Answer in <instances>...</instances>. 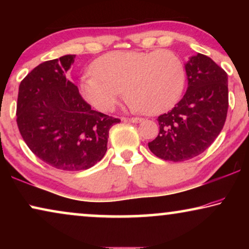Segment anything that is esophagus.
Segmentation results:
<instances>
[{
  "label": "esophagus",
  "instance_id": "obj_1",
  "mask_svg": "<svg viewBox=\"0 0 249 249\" xmlns=\"http://www.w3.org/2000/svg\"><path fill=\"white\" fill-rule=\"evenodd\" d=\"M125 121L132 122V124H139V122L142 121V118H128V119H125Z\"/></svg>",
  "mask_w": 249,
  "mask_h": 249
}]
</instances>
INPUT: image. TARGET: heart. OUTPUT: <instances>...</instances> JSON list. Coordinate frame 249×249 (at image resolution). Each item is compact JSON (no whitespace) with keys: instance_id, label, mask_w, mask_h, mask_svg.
Here are the masks:
<instances>
[{"instance_id":"1","label":"heart","mask_w":249,"mask_h":249,"mask_svg":"<svg viewBox=\"0 0 249 249\" xmlns=\"http://www.w3.org/2000/svg\"><path fill=\"white\" fill-rule=\"evenodd\" d=\"M93 73L80 80V93L91 107L107 112L125 93L134 111L160 114L175 107L185 88V67L169 50L115 51L96 60Z\"/></svg>"}]
</instances>
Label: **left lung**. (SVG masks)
Masks as SVG:
<instances>
[{
    "label": "left lung",
    "mask_w": 249,
    "mask_h": 249,
    "mask_svg": "<svg viewBox=\"0 0 249 249\" xmlns=\"http://www.w3.org/2000/svg\"><path fill=\"white\" fill-rule=\"evenodd\" d=\"M186 94L158 118L160 132L148 142L153 154L181 162L199 155L222 130L228 107V74L211 57L197 53L185 64Z\"/></svg>",
    "instance_id": "8db88e82"
}]
</instances>
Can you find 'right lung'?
Here are the masks:
<instances>
[{
	"mask_svg": "<svg viewBox=\"0 0 249 249\" xmlns=\"http://www.w3.org/2000/svg\"><path fill=\"white\" fill-rule=\"evenodd\" d=\"M76 55L40 63L20 83L17 124L37 158L66 171L87 170L107 149L108 130L119 119L91 110L67 72Z\"/></svg>",
	"mask_w": 249,
	"mask_h": 249,
	"instance_id": "right-lung-1",
	"label": "right lung"
}]
</instances>
